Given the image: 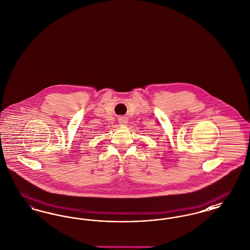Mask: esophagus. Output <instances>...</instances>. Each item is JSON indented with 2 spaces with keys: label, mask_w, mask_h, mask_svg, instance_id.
Masks as SVG:
<instances>
[{
  "label": "esophagus",
  "mask_w": 250,
  "mask_h": 250,
  "mask_svg": "<svg viewBox=\"0 0 250 250\" xmlns=\"http://www.w3.org/2000/svg\"><path fill=\"white\" fill-rule=\"evenodd\" d=\"M118 123H119L120 125H126L127 118L124 117V116H121V117L118 118Z\"/></svg>",
  "instance_id": "34e87169"
}]
</instances>
